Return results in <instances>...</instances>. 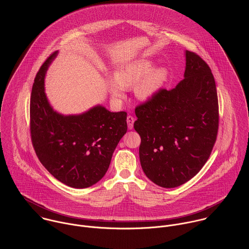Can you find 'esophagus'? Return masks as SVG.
Returning <instances> with one entry per match:
<instances>
[{
  "label": "esophagus",
  "mask_w": 249,
  "mask_h": 249,
  "mask_svg": "<svg viewBox=\"0 0 249 249\" xmlns=\"http://www.w3.org/2000/svg\"><path fill=\"white\" fill-rule=\"evenodd\" d=\"M126 121H127L128 128H129V129H132V128H133V124H134V121H135L134 117H132V116L128 115V116H127V118H126Z\"/></svg>",
  "instance_id": "obj_1"
}]
</instances>
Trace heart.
Returning a JSON list of instances; mask_svg holds the SVG:
<instances>
[{
  "label": "heart",
  "mask_w": 249,
  "mask_h": 249,
  "mask_svg": "<svg viewBox=\"0 0 249 249\" xmlns=\"http://www.w3.org/2000/svg\"><path fill=\"white\" fill-rule=\"evenodd\" d=\"M154 63L148 59H138L127 63L115 72V81L110 82L109 88L113 97L122 99L124 89L134 87L135 93L141 100H147L156 94L167 82L169 71L165 68L154 69Z\"/></svg>",
  "instance_id": "heart-1"
}]
</instances>
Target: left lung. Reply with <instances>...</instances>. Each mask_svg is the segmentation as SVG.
<instances>
[{"mask_svg": "<svg viewBox=\"0 0 249 249\" xmlns=\"http://www.w3.org/2000/svg\"><path fill=\"white\" fill-rule=\"evenodd\" d=\"M184 77L176 88L160 89L135 108L142 171L163 188L194 178L209 159L217 136L218 101L209 65L186 51Z\"/></svg>", "mask_w": 249, "mask_h": 249, "instance_id": "8db88e82", "label": "left lung"}]
</instances>
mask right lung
Wrapping results in <instances>:
<instances>
[{
	"instance_id": "obj_1",
	"label": "right lung",
	"mask_w": 249,
	"mask_h": 249,
	"mask_svg": "<svg viewBox=\"0 0 249 249\" xmlns=\"http://www.w3.org/2000/svg\"><path fill=\"white\" fill-rule=\"evenodd\" d=\"M56 52L36 73L30 104L33 146L48 172L71 188L90 187L105 177L113 152L127 130L126 112L96 107L77 116H62L50 107L45 72Z\"/></svg>"
}]
</instances>
